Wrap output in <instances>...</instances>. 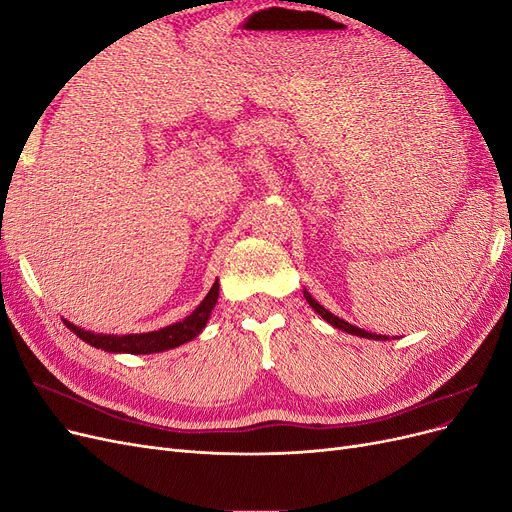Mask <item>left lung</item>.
I'll use <instances>...</instances> for the list:
<instances>
[{"label":"left lung","instance_id":"1","mask_svg":"<svg viewBox=\"0 0 512 512\" xmlns=\"http://www.w3.org/2000/svg\"><path fill=\"white\" fill-rule=\"evenodd\" d=\"M303 297H305V301L312 305V309L314 312L318 314V316H322V320H327L331 327H335V329H339V331H346V333H350V335H359V337H365V339H380V342H384V339H389L386 335H376V333H369V331H363V329H359V327H354V324H350V322H346V320H342L339 316H335V314H331L329 309H324L312 294H309L305 288H303Z\"/></svg>","mask_w":512,"mask_h":512}]
</instances>
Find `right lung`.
<instances>
[{"mask_svg":"<svg viewBox=\"0 0 512 512\" xmlns=\"http://www.w3.org/2000/svg\"><path fill=\"white\" fill-rule=\"evenodd\" d=\"M220 297V282L215 280L207 297L200 301V305L194 309L190 316H185L181 322L168 324V327L151 333H130V335H106V333H94L76 327L74 322L64 318V324L74 331L76 337H81L83 342L94 346L104 352H115V354H156L170 348H177L185 342H192L196 335L203 333L207 327V320L211 318V312L215 303Z\"/></svg>","mask_w":512,"mask_h":512,"instance_id":"add662e5","label":"right lung"}]
</instances>
